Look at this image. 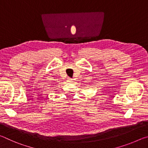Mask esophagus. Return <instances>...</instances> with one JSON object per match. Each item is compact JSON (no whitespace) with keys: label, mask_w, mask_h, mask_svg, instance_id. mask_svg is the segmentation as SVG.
Returning a JSON list of instances; mask_svg holds the SVG:
<instances>
[{"label":"esophagus","mask_w":148,"mask_h":148,"mask_svg":"<svg viewBox=\"0 0 148 148\" xmlns=\"http://www.w3.org/2000/svg\"><path fill=\"white\" fill-rule=\"evenodd\" d=\"M68 81L71 82H72V78H71V77H68Z\"/></svg>","instance_id":"34e87169"}]
</instances>
